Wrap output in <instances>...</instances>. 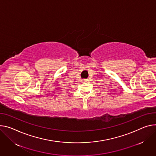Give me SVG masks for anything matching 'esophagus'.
<instances>
[{"instance_id": "34e87169", "label": "esophagus", "mask_w": 156, "mask_h": 156, "mask_svg": "<svg viewBox=\"0 0 156 156\" xmlns=\"http://www.w3.org/2000/svg\"><path fill=\"white\" fill-rule=\"evenodd\" d=\"M88 81V80H87V79H83V80H82V81H83V82H86V81Z\"/></svg>"}]
</instances>
